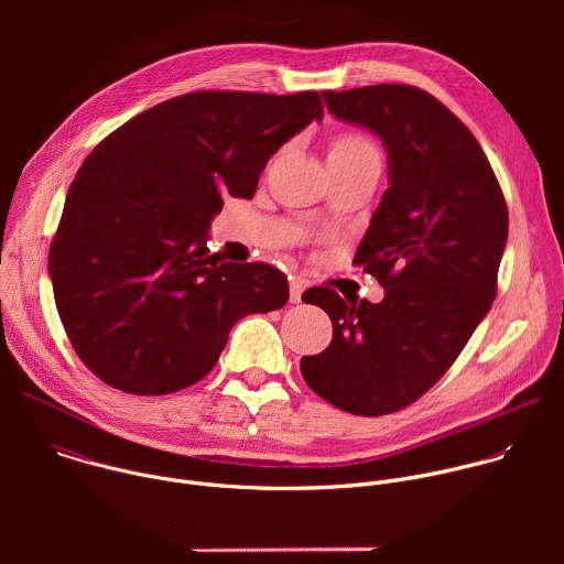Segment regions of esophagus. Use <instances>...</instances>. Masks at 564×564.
Wrapping results in <instances>:
<instances>
[{
	"mask_svg": "<svg viewBox=\"0 0 564 564\" xmlns=\"http://www.w3.org/2000/svg\"><path fill=\"white\" fill-rule=\"evenodd\" d=\"M303 292H305V281L299 279V276L290 279V301H292V303H301Z\"/></svg>",
	"mask_w": 564,
	"mask_h": 564,
	"instance_id": "obj_1",
	"label": "esophagus"
}]
</instances>
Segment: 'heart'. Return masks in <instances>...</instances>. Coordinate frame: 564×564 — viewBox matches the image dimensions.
Segmentation results:
<instances>
[{
    "mask_svg": "<svg viewBox=\"0 0 564 564\" xmlns=\"http://www.w3.org/2000/svg\"><path fill=\"white\" fill-rule=\"evenodd\" d=\"M364 153H377L375 144L368 138H364L359 133H341L330 144L328 158H355V155H364Z\"/></svg>",
    "mask_w": 564,
    "mask_h": 564,
    "instance_id": "obj_1",
    "label": "heart"
}]
</instances>
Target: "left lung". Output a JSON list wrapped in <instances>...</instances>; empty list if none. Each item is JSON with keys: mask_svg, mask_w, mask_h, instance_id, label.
Masks as SVG:
<instances>
[{"mask_svg": "<svg viewBox=\"0 0 564 564\" xmlns=\"http://www.w3.org/2000/svg\"><path fill=\"white\" fill-rule=\"evenodd\" d=\"M324 100L388 151L390 187L355 254L383 299L305 290L301 299L333 318V341L301 359V375L328 404L379 417L417 401L491 310L509 212L479 142L431 94L372 85Z\"/></svg>", "mask_w": 564, "mask_h": 564, "instance_id": "obj_1", "label": "left lung"}]
</instances>
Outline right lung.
Masks as SVG:
<instances>
[{"mask_svg": "<svg viewBox=\"0 0 564 564\" xmlns=\"http://www.w3.org/2000/svg\"><path fill=\"white\" fill-rule=\"evenodd\" d=\"M324 118L316 91H196L107 135L66 194L48 274L83 364L129 394L200 381L238 318L288 303L281 270L207 248L223 198H252L268 160Z\"/></svg>", "mask_w": 564, "mask_h": 564, "instance_id": "obj_1", "label": "right lung"}]
</instances>
